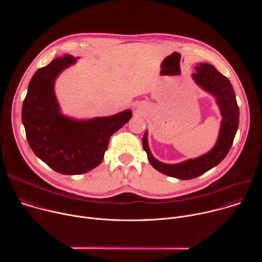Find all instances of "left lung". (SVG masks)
I'll return each mask as SVG.
<instances>
[{"mask_svg":"<svg viewBox=\"0 0 262 262\" xmlns=\"http://www.w3.org/2000/svg\"><path fill=\"white\" fill-rule=\"evenodd\" d=\"M195 68L197 72L192 74L193 80L200 88L215 98L216 104L220 107L222 121L214 146L208 152L198 158L178 164H165L152 156L148 145L147 130L142 139L143 148L150 165L165 175L183 180L193 179L202 175L225 159L233 143L239 121V110L230 81L211 64L200 63Z\"/></svg>","mask_w":262,"mask_h":262,"instance_id":"1","label":"left lung"}]
</instances>
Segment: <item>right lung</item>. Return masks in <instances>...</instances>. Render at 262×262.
Returning a JSON list of instances; mask_svg holds the SVG:
<instances>
[{
	"label": "right lung",
	"instance_id": "obj_1",
	"mask_svg": "<svg viewBox=\"0 0 262 262\" xmlns=\"http://www.w3.org/2000/svg\"><path fill=\"white\" fill-rule=\"evenodd\" d=\"M65 55L37 70L23 103L21 121L33 152L58 173L77 175L103 160L110 137L133 116L130 110L106 117L76 119L62 114L55 93L60 73L76 64Z\"/></svg>",
	"mask_w": 262,
	"mask_h": 262
}]
</instances>
